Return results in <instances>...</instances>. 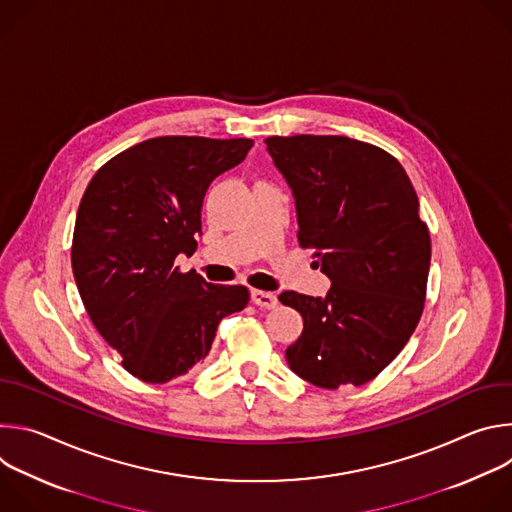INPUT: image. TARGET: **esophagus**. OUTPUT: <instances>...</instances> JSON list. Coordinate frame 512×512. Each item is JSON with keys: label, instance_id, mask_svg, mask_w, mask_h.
Masks as SVG:
<instances>
[{"label": "esophagus", "instance_id": "obj_1", "mask_svg": "<svg viewBox=\"0 0 512 512\" xmlns=\"http://www.w3.org/2000/svg\"><path fill=\"white\" fill-rule=\"evenodd\" d=\"M251 302L265 310H271L277 306V298L269 294V291H261V289H251Z\"/></svg>", "mask_w": 512, "mask_h": 512}]
</instances>
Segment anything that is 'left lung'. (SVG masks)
I'll use <instances>...</instances> for the list:
<instances>
[{
  "mask_svg": "<svg viewBox=\"0 0 512 512\" xmlns=\"http://www.w3.org/2000/svg\"><path fill=\"white\" fill-rule=\"evenodd\" d=\"M265 143L296 198L300 245L332 281L324 298L281 291L304 318L289 369L322 389L369 383L423 312L431 243L413 184L393 156L344 135Z\"/></svg>",
  "mask_w": 512,
  "mask_h": 512,
  "instance_id": "8db88e82",
  "label": "left lung"
}]
</instances>
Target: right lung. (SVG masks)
Wrapping results in <instances>:
<instances>
[{
	"mask_svg": "<svg viewBox=\"0 0 512 512\" xmlns=\"http://www.w3.org/2000/svg\"><path fill=\"white\" fill-rule=\"evenodd\" d=\"M253 139L166 135L109 160L89 182L72 237V273L99 334L125 371L168 383L200 364L218 322L249 302L174 259L194 253L210 182L239 166Z\"/></svg>",
	"mask_w": 512,
	"mask_h": 512,
	"instance_id": "add662e5",
	"label": "right lung"
}]
</instances>
